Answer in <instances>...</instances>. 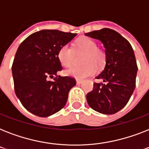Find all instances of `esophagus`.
Returning a JSON list of instances; mask_svg holds the SVG:
<instances>
[{
    "label": "esophagus",
    "instance_id": "obj_1",
    "mask_svg": "<svg viewBox=\"0 0 149 149\" xmlns=\"http://www.w3.org/2000/svg\"><path fill=\"white\" fill-rule=\"evenodd\" d=\"M76 81H77V84H78V85H79V84H81L82 83H83V80H82V79H77Z\"/></svg>",
    "mask_w": 149,
    "mask_h": 149
}]
</instances>
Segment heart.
Masks as SVG:
<instances>
[{"mask_svg": "<svg viewBox=\"0 0 149 149\" xmlns=\"http://www.w3.org/2000/svg\"><path fill=\"white\" fill-rule=\"evenodd\" d=\"M76 50L85 51L81 65H72L65 71L67 76L77 79H84L95 73L97 66H101L105 62V56L101 50L97 49L95 41L90 38L83 37L77 40L75 43ZM74 51L70 45L65 44L61 46L58 52V58L63 66L68 67L72 63Z\"/></svg>", "mask_w": 149, "mask_h": 149, "instance_id": "heart-1", "label": "heart"}]
</instances>
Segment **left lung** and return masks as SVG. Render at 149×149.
I'll return each mask as SVG.
<instances>
[{
  "instance_id": "left-lung-1",
  "label": "left lung",
  "mask_w": 149,
  "mask_h": 149,
  "mask_svg": "<svg viewBox=\"0 0 149 149\" xmlns=\"http://www.w3.org/2000/svg\"><path fill=\"white\" fill-rule=\"evenodd\" d=\"M100 41L105 48V65L86 94L89 106L104 114H113L127 104L135 88L137 66L134 50L123 36L110 29L85 33Z\"/></svg>"
}]
</instances>
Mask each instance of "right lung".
Listing matches in <instances>:
<instances>
[{"label":"right lung","mask_w":149,"mask_h":149,"mask_svg":"<svg viewBox=\"0 0 149 149\" xmlns=\"http://www.w3.org/2000/svg\"><path fill=\"white\" fill-rule=\"evenodd\" d=\"M76 36L58 30H41L25 38L17 49L12 65L15 93L24 108L35 115L49 117L66 104L76 80L57 75L63 70L58 52ZM53 78V81L49 79Z\"/></svg>","instance_id":"1"}]
</instances>
